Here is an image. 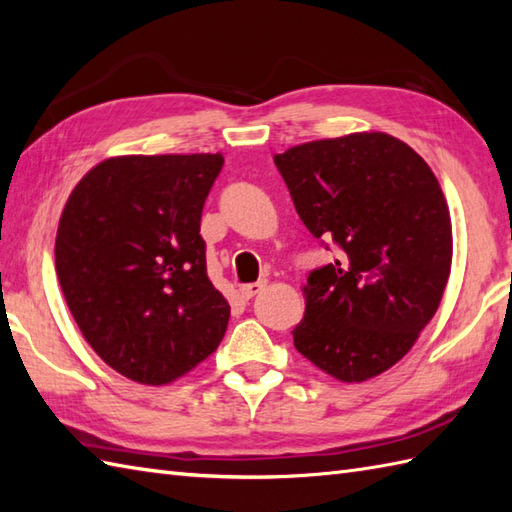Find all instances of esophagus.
<instances>
[{
    "label": "esophagus",
    "instance_id": "obj_1",
    "mask_svg": "<svg viewBox=\"0 0 512 512\" xmlns=\"http://www.w3.org/2000/svg\"><path fill=\"white\" fill-rule=\"evenodd\" d=\"M266 288V284L264 281H255V284H246V286H242L239 288V295H242V299H253V297H257L259 292H262Z\"/></svg>",
    "mask_w": 512,
    "mask_h": 512
}]
</instances>
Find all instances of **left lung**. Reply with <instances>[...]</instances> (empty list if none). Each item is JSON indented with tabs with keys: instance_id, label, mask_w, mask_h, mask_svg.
Segmentation results:
<instances>
[{
	"instance_id": "1",
	"label": "left lung",
	"mask_w": 512,
	"mask_h": 512,
	"mask_svg": "<svg viewBox=\"0 0 512 512\" xmlns=\"http://www.w3.org/2000/svg\"><path fill=\"white\" fill-rule=\"evenodd\" d=\"M275 165L301 222L339 253L308 273L295 347L343 383L378 376L411 350L447 286L440 184L416 151L380 132L314 140Z\"/></svg>"
}]
</instances>
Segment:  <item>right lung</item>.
Masks as SVG:
<instances>
[{
  "instance_id": "1",
  "label": "right lung",
  "mask_w": 512,
  "mask_h": 512,
  "mask_svg": "<svg viewBox=\"0 0 512 512\" xmlns=\"http://www.w3.org/2000/svg\"><path fill=\"white\" fill-rule=\"evenodd\" d=\"M224 158L123 156L65 204L54 262L85 341L118 374L167 385L215 352L231 306L206 275L204 202Z\"/></svg>"
}]
</instances>
